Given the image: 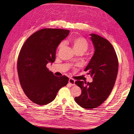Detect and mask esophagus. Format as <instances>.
Listing matches in <instances>:
<instances>
[{"label": "esophagus", "instance_id": "1", "mask_svg": "<svg viewBox=\"0 0 134 134\" xmlns=\"http://www.w3.org/2000/svg\"><path fill=\"white\" fill-rule=\"evenodd\" d=\"M69 83L71 84L72 86H74L75 85V80H74L72 78H69V81H68Z\"/></svg>", "mask_w": 134, "mask_h": 134}]
</instances>
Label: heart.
Instances as JSON below:
<instances>
[{
	"label": "heart",
	"instance_id": "1",
	"mask_svg": "<svg viewBox=\"0 0 134 134\" xmlns=\"http://www.w3.org/2000/svg\"><path fill=\"white\" fill-rule=\"evenodd\" d=\"M71 42L75 52H80L83 53H85L87 51L89 47V44L85 38H83L81 37H77L73 38L71 40ZM64 44V42H61L58 47V49L59 50L63 47Z\"/></svg>",
	"mask_w": 134,
	"mask_h": 134
}]
</instances>
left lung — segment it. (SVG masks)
<instances>
[{"instance_id": "1", "label": "left lung", "mask_w": 134, "mask_h": 134, "mask_svg": "<svg viewBox=\"0 0 134 134\" xmlns=\"http://www.w3.org/2000/svg\"><path fill=\"white\" fill-rule=\"evenodd\" d=\"M90 36L95 51L85 71L92 77L93 81L75 82L82 90L75 101L86 109L99 107L107 99L114 86L118 69L117 56L110 42L94 34Z\"/></svg>"}]
</instances>
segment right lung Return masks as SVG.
Wrapping results in <instances>:
<instances>
[{"label":"right lung","mask_w":134,"mask_h":134,"mask_svg":"<svg viewBox=\"0 0 134 134\" xmlns=\"http://www.w3.org/2000/svg\"><path fill=\"white\" fill-rule=\"evenodd\" d=\"M69 30L43 29L33 34L23 44L17 60V72L24 92L33 103L44 105L53 101L66 86L67 76H55L46 66L55 60L56 50Z\"/></svg>","instance_id":"1"}]
</instances>
